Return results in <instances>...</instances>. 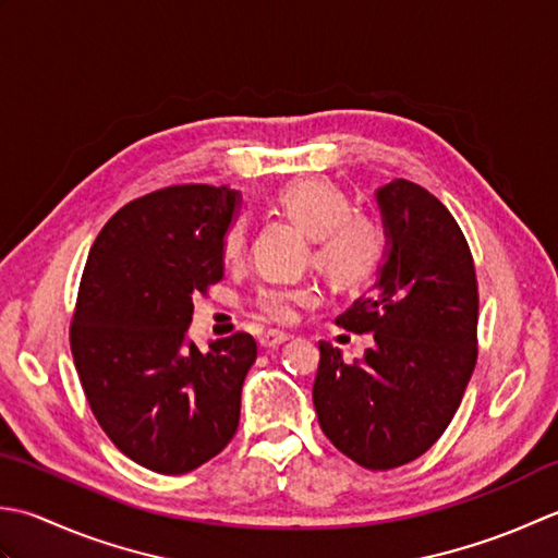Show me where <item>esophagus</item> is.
Masks as SVG:
<instances>
[{
    "instance_id": "1",
    "label": "esophagus",
    "mask_w": 558,
    "mask_h": 558,
    "mask_svg": "<svg viewBox=\"0 0 558 558\" xmlns=\"http://www.w3.org/2000/svg\"><path fill=\"white\" fill-rule=\"evenodd\" d=\"M289 335H283V332H267V335H263L259 337V347L263 349H277V347H281V344H287L289 342Z\"/></svg>"
}]
</instances>
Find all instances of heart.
<instances>
[{
    "instance_id": "obj_1",
    "label": "heart",
    "mask_w": 558,
    "mask_h": 558,
    "mask_svg": "<svg viewBox=\"0 0 558 558\" xmlns=\"http://www.w3.org/2000/svg\"><path fill=\"white\" fill-rule=\"evenodd\" d=\"M277 207L287 219L313 238V263L342 289L371 281L385 257L380 223L351 211V199L325 178H303L283 187ZM245 243L243 223H233L223 241V257L238 259ZM313 301L311 289H267L257 295V315L269 323H291L299 305Z\"/></svg>"
}]
</instances>
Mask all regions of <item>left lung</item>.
<instances>
[{
    "instance_id": "obj_1",
    "label": "left lung",
    "mask_w": 558,
    "mask_h": 558,
    "mask_svg": "<svg viewBox=\"0 0 558 558\" xmlns=\"http://www.w3.org/2000/svg\"><path fill=\"white\" fill-rule=\"evenodd\" d=\"M375 199L378 281L337 317L349 332H373V347L344 363L320 342L313 404L337 450L392 470L424 454L458 412L476 363L480 293L470 245L440 199L409 180L378 187Z\"/></svg>"
}]
</instances>
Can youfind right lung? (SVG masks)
<instances>
[{"instance_id":"right-lung-1","label":"right lung","mask_w":558,"mask_h":558,"mask_svg":"<svg viewBox=\"0 0 558 558\" xmlns=\"http://www.w3.org/2000/svg\"><path fill=\"white\" fill-rule=\"evenodd\" d=\"M241 195L173 185L112 216L90 245L72 356L90 412L130 460L185 474L219 454L238 430L255 339H187L192 295L223 279V241Z\"/></svg>"}]
</instances>
